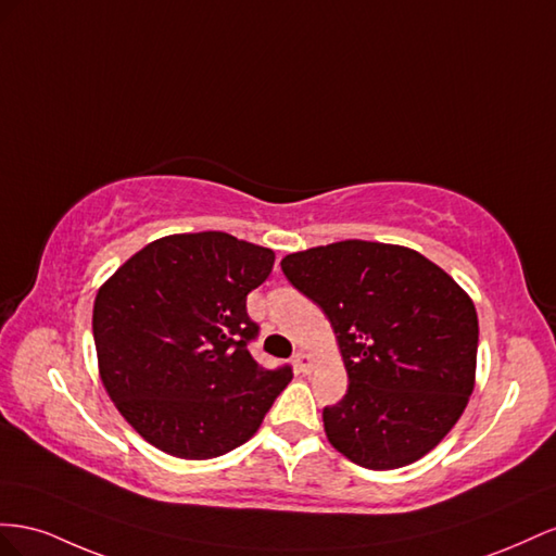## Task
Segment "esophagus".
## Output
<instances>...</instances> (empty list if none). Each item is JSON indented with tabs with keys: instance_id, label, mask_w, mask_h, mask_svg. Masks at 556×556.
I'll list each match as a JSON object with an SVG mask.
<instances>
[{
	"instance_id": "1",
	"label": "esophagus",
	"mask_w": 556,
	"mask_h": 556,
	"mask_svg": "<svg viewBox=\"0 0 556 556\" xmlns=\"http://www.w3.org/2000/svg\"><path fill=\"white\" fill-rule=\"evenodd\" d=\"M293 366H295V370H298V372L307 375V372L312 370V366H314V361H312V356H309V354H305V352H298V354L293 356Z\"/></svg>"
}]
</instances>
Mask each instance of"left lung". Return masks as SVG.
<instances>
[{
    "label": "left lung",
    "mask_w": 556,
    "mask_h": 556,
    "mask_svg": "<svg viewBox=\"0 0 556 556\" xmlns=\"http://www.w3.org/2000/svg\"><path fill=\"white\" fill-rule=\"evenodd\" d=\"M281 269L336 330L349 377L324 407L328 442L370 470L415 464L464 415L478 312L435 263L399 244L344 240L289 253Z\"/></svg>",
    "instance_id": "1"
}]
</instances>
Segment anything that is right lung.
I'll use <instances>...</instances> for the list:
<instances>
[{"instance_id":"1","label":"right lung","mask_w":556,"mask_h":556,"mask_svg":"<svg viewBox=\"0 0 556 556\" xmlns=\"http://www.w3.org/2000/svg\"><path fill=\"white\" fill-rule=\"evenodd\" d=\"M273 265V249L184 232L147 244L100 287L102 384L153 447L193 462L240 447L291 382L289 366L265 370L247 346L258 336L247 295Z\"/></svg>"}]
</instances>
